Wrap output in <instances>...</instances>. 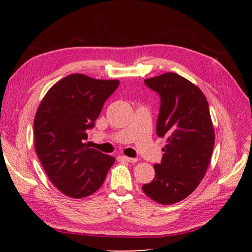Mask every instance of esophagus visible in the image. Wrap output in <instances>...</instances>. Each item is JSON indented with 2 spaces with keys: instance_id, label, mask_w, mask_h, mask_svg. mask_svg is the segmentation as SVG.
<instances>
[{
  "instance_id": "34e87169",
  "label": "esophagus",
  "mask_w": 252,
  "mask_h": 252,
  "mask_svg": "<svg viewBox=\"0 0 252 252\" xmlns=\"http://www.w3.org/2000/svg\"><path fill=\"white\" fill-rule=\"evenodd\" d=\"M122 158H123V160L126 161V162H131V163H134V162L138 161L136 158H130V157H126V156H123Z\"/></svg>"
}]
</instances>
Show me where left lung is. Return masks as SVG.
<instances>
[{
    "label": "left lung",
    "mask_w": 252,
    "mask_h": 252,
    "mask_svg": "<svg viewBox=\"0 0 252 252\" xmlns=\"http://www.w3.org/2000/svg\"><path fill=\"white\" fill-rule=\"evenodd\" d=\"M160 96L157 134L167 139L156 177L142 190L161 204L187 198L199 186L210 163L215 147L208 101L198 87L177 73L144 80Z\"/></svg>",
    "instance_id": "1"
}]
</instances>
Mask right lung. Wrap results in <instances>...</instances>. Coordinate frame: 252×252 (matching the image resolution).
Returning <instances> with one entry per match:
<instances>
[{
    "mask_svg": "<svg viewBox=\"0 0 252 252\" xmlns=\"http://www.w3.org/2000/svg\"><path fill=\"white\" fill-rule=\"evenodd\" d=\"M119 83L70 74L41 101L34 119L35 151L51 182L67 197L81 199L94 193L116 161L89 148L84 140Z\"/></svg>",
    "mask_w": 252,
    "mask_h": 252,
    "instance_id": "1",
    "label": "right lung"
}]
</instances>
